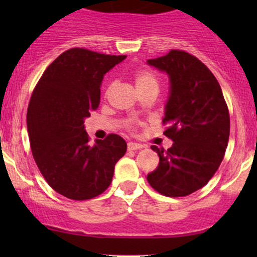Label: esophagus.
Returning <instances> with one entry per match:
<instances>
[{
	"mask_svg": "<svg viewBox=\"0 0 257 257\" xmlns=\"http://www.w3.org/2000/svg\"><path fill=\"white\" fill-rule=\"evenodd\" d=\"M143 148V145L139 143H133V142H129L128 143V150H139Z\"/></svg>",
	"mask_w": 257,
	"mask_h": 257,
	"instance_id": "esophagus-1",
	"label": "esophagus"
}]
</instances>
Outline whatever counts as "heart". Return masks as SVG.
<instances>
[{"mask_svg": "<svg viewBox=\"0 0 257 257\" xmlns=\"http://www.w3.org/2000/svg\"><path fill=\"white\" fill-rule=\"evenodd\" d=\"M134 82H136V87L138 89V92L145 93L150 89H158L159 88V80H158L157 76L153 73L152 71H148V69H142V71H138L134 76ZM114 88V83L110 82L109 84L105 88L104 94L109 95L112 93ZM129 126H132V124H129Z\"/></svg>", "mask_w": 257, "mask_h": 257, "instance_id": "heart-1", "label": "heart"}]
</instances>
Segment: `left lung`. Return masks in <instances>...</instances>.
<instances>
[{
	"mask_svg": "<svg viewBox=\"0 0 257 257\" xmlns=\"http://www.w3.org/2000/svg\"><path fill=\"white\" fill-rule=\"evenodd\" d=\"M167 72L170 94L165 105L164 136L173 141L168 150L153 145L159 165L148 183L170 198L190 195L214 177L224 159L230 136V115L219 82L195 56L180 49L148 59Z\"/></svg>",
	"mask_w": 257,
	"mask_h": 257,
	"instance_id": "1",
	"label": "left lung"
}]
</instances>
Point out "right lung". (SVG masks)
<instances>
[{
  "mask_svg": "<svg viewBox=\"0 0 257 257\" xmlns=\"http://www.w3.org/2000/svg\"><path fill=\"white\" fill-rule=\"evenodd\" d=\"M125 57L68 49L49 64L31 95L27 131L36 164L49 186L72 200L107 190L126 152L116 134L90 145L84 129V119L99 105L103 77Z\"/></svg>",
  "mask_w": 257,
  "mask_h": 257,
  "instance_id": "add662e5",
  "label": "right lung"
}]
</instances>
